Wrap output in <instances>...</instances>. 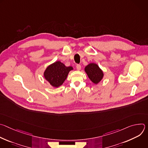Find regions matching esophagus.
Wrapping results in <instances>:
<instances>
[{
	"instance_id": "esophagus-1",
	"label": "esophagus",
	"mask_w": 148,
	"mask_h": 148,
	"mask_svg": "<svg viewBox=\"0 0 148 148\" xmlns=\"http://www.w3.org/2000/svg\"><path fill=\"white\" fill-rule=\"evenodd\" d=\"M76 68H77V70H80L81 69V66H80L79 64H77V65L76 66Z\"/></svg>"
}]
</instances>
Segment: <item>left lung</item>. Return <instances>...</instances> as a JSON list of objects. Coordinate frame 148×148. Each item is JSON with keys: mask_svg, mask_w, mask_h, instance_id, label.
<instances>
[{"mask_svg": "<svg viewBox=\"0 0 148 148\" xmlns=\"http://www.w3.org/2000/svg\"><path fill=\"white\" fill-rule=\"evenodd\" d=\"M85 71L88 78L94 84L99 82L103 77L102 70L95 63H90L85 67Z\"/></svg>", "mask_w": 148, "mask_h": 148, "instance_id": "left-lung-1", "label": "left lung"}]
</instances>
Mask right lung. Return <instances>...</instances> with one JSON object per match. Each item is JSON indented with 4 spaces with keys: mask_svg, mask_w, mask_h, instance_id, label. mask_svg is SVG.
Segmentation results:
<instances>
[{
    "mask_svg": "<svg viewBox=\"0 0 148 148\" xmlns=\"http://www.w3.org/2000/svg\"><path fill=\"white\" fill-rule=\"evenodd\" d=\"M71 66L66 67L58 61L49 66L44 72L45 79L54 87L61 86L66 79L69 72L73 70Z\"/></svg>",
    "mask_w": 148,
    "mask_h": 148,
    "instance_id": "obj_1",
    "label": "right lung"
}]
</instances>
